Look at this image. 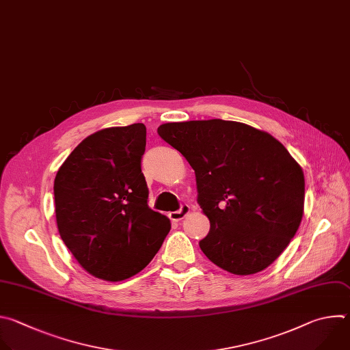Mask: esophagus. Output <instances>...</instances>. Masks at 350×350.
I'll return each instance as SVG.
<instances>
[{"label":"esophagus","mask_w":350,"mask_h":350,"mask_svg":"<svg viewBox=\"0 0 350 350\" xmlns=\"http://www.w3.org/2000/svg\"><path fill=\"white\" fill-rule=\"evenodd\" d=\"M189 213H190V206L185 204V205H182V206H180L179 211H174V213H170V214H168V217H170V219H171V221H174V222H178V221H182L183 218H186Z\"/></svg>","instance_id":"1"}]
</instances>
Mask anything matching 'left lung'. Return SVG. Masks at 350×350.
Segmentation results:
<instances>
[{"label": "left lung", "mask_w": 350, "mask_h": 350, "mask_svg": "<svg viewBox=\"0 0 350 350\" xmlns=\"http://www.w3.org/2000/svg\"><path fill=\"white\" fill-rule=\"evenodd\" d=\"M159 135L194 170L211 228L200 248L221 269L247 275L271 265L304 215L301 165L270 133L219 118L167 122Z\"/></svg>", "instance_id": "1"}]
</instances>
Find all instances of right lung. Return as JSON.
Masks as SVG:
<instances>
[{"instance_id": "obj_1", "label": "right lung", "mask_w": 350, "mask_h": 350, "mask_svg": "<svg viewBox=\"0 0 350 350\" xmlns=\"http://www.w3.org/2000/svg\"><path fill=\"white\" fill-rule=\"evenodd\" d=\"M142 122L100 129L70 153L53 183L59 234L90 274L121 282L145 269L171 229L148 204Z\"/></svg>"}]
</instances>
